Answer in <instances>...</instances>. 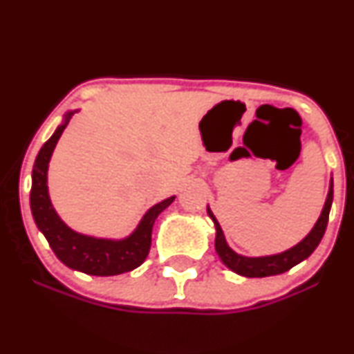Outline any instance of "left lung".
<instances>
[{"label":"left lung","instance_id":"1","mask_svg":"<svg viewBox=\"0 0 354 354\" xmlns=\"http://www.w3.org/2000/svg\"><path fill=\"white\" fill-rule=\"evenodd\" d=\"M333 205V178L330 180V189H328L326 201H324L323 209L318 221L315 223L310 233L304 236L301 241L296 243L295 246L288 248V250L281 251L276 254H266V256H245L239 254L226 243L225 233H223L221 226H219L218 219L214 218L213 211L208 206V216L213 219L214 228H216V238H214V250H216L218 258L226 268L234 271L236 274L246 276V278H265V276H274L286 273L288 270L299 265L304 259L310 256L316 246L319 245L321 238H323L324 231H326L328 216H330V209Z\"/></svg>","mask_w":354,"mask_h":354}]
</instances>
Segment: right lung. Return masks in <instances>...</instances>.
<instances>
[{
    "label": "right lung",
    "mask_w": 354,
    "mask_h": 354,
    "mask_svg": "<svg viewBox=\"0 0 354 354\" xmlns=\"http://www.w3.org/2000/svg\"><path fill=\"white\" fill-rule=\"evenodd\" d=\"M78 113L68 111L63 121L53 133V136L39 149L35 160L33 174H31V193L30 206L35 223L50 243L51 250L58 256L63 265L71 270L93 276H115L128 273L145 261L151 246V231L156 218L168 208L176 196L156 203L149 208L138 223L133 233L121 239L89 236L75 231L56 213L50 200L48 189V168L58 140L63 135L64 128L70 123L71 116Z\"/></svg>",
    "instance_id": "right-lung-1"
}]
</instances>
